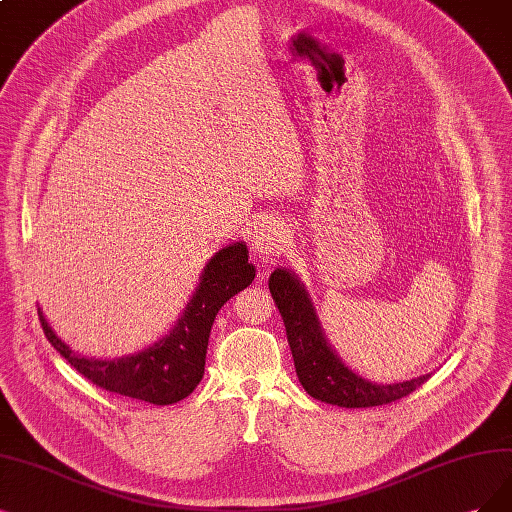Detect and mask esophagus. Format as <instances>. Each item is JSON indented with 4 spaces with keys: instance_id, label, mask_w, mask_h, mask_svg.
Wrapping results in <instances>:
<instances>
[{
    "instance_id": "obj_1",
    "label": "esophagus",
    "mask_w": 512,
    "mask_h": 512,
    "mask_svg": "<svg viewBox=\"0 0 512 512\" xmlns=\"http://www.w3.org/2000/svg\"><path fill=\"white\" fill-rule=\"evenodd\" d=\"M289 242L291 234L285 225L276 221H263L253 234V251L261 259H274L287 249Z\"/></svg>"
}]
</instances>
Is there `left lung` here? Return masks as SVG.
<instances>
[{
	"label": "left lung",
	"mask_w": 512,
	"mask_h": 512,
	"mask_svg": "<svg viewBox=\"0 0 512 512\" xmlns=\"http://www.w3.org/2000/svg\"><path fill=\"white\" fill-rule=\"evenodd\" d=\"M270 293L285 320L299 382L314 399L348 409L380 407L403 399L428 380V375H424L418 380L390 386L363 380L329 348L312 301L291 272L276 270L270 276Z\"/></svg>",
	"instance_id": "1"
}]
</instances>
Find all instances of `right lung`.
Here are the masks:
<instances>
[{"instance_id":"obj_1","label":"right lung","mask_w":512,"mask_h":512,"mask_svg":"<svg viewBox=\"0 0 512 512\" xmlns=\"http://www.w3.org/2000/svg\"><path fill=\"white\" fill-rule=\"evenodd\" d=\"M253 278L255 268L246 246L242 242L225 246L208 261L200 287L173 333L139 354L113 361L78 356L54 335L42 312L37 316L54 350L94 386L151 405H173L192 394L202 380L208 335L217 312L227 299L249 287Z\"/></svg>"}]
</instances>
